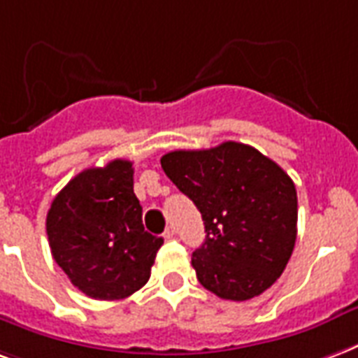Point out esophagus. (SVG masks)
<instances>
[{
    "label": "esophagus",
    "instance_id": "esophagus-1",
    "mask_svg": "<svg viewBox=\"0 0 358 358\" xmlns=\"http://www.w3.org/2000/svg\"><path fill=\"white\" fill-rule=\"evenodd\" d=\"M174 235H176V227H174V226L166 227V229H165V239H172Z\"/></svg>",
    "mask_w": 358,
    "mask_h": 358
}]
</instances>
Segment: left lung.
<instances>
[{
	"instance_id": "obj_1",
	"label": "left lung",
	"mask_w": 358,
	"mask_h": 358,
	"mask_svg": "<svg viewBox=\"0 0 358 358\" xmlns=\"http://www.w3.org/2000/svg\"><path fill=\"white\" fill-rule=\"evenodd\" d=\"M161 166L205 222V243L192 258L201 285L233 301L271 287L292 256L298 231V195L287 172L239 142L176 150L161 157Z\"/></svg>"
}]
</instances>
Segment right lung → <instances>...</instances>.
Returning a JSON list of instances; mask_svg holds the SVG:
<instances>
[{
	"instance_id": "obj_1",
	"label": "right lung",
	"mask_w": 358,
	"mask_h": 358,
	"mask_svg": "<svg viewBox=\"0 0 358 358\" xmlns=\"http://www.w3.org/2000/svg\"><path fill=\"white\" fill-rule=\"evenodd\" d=\"M131 161L113 159L71 178L47 213L52 258L94 300H123L144 287L163 245L142 224Z\"/></svg>"
}]
</instances>
